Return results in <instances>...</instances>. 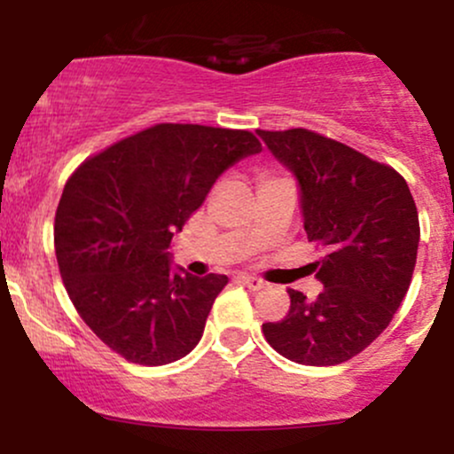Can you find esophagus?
<instances>
[{
  "instance_id": "34e87169",
  "label": "esophagus",
  "mask_w": 454,
  "mask_h": 454,
  "mask_svg": "<svg viewBox=\"0 0 454 454\" xmlns=\"http://www.w3.org/2000/svg\"><path fill=\"white\" fill-rule=\"evenodd\" d=\"M239 279H241L243 284L247 286V288H252V290H260V288H264V286H267L262 279L252 278V275H239Z\"/></svg>"
}]
</instances>
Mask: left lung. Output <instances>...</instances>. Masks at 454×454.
Masks as SVG:
<instances>
[{
  "label": "left lung",
  "instance_id": "8db88e82",
  "mask_svg": "<svg viewBox=\"0 0 454 454\" xmlns=\"http://www.w3.org/2000/svg\"><path fill=\"white\" fill-rule=\"evenodd\" d=\"M294 175L309 241L326 247L316 299L288 290L284 320L262 333L299 364H340L363 352L393 320L419 252V211L397 170L309 129H256Z\"/></svg>",
  "mask_w": 454,
  "mask_h": 454
}]
</instances>
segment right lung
<instances>
[{
    "label": "right lung",
    "mask_w": 454,
    "mask_h": 454,
    "mask_svg": "<svg viewBox=\"0 0 454 454\" xmlns=\"http://www.w3.org/2000/svg\"><path fill=\"white\" fill-rule=\"evenodd\" d=\"M262 145L252 132L160 123L78 166L55 215V254L85 325L129 363L184 358L226 275L170 264V241L223 170Z\"/></svg>",
    "instance_id": "right-lung-1"
}]
</instances>
